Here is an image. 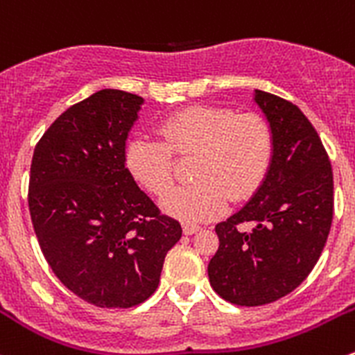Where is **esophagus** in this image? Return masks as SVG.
I'll return each instance as SVG.
<instances>
[{
  "label": "esophagus",
  "mask_w": 355,
  "mask_h": 355,
  "mask_svg": "<svg viewBox=\"0 0 355 355\" xmlns=\"http://www.w3.org/2000/svg\"><path fill=\"white\" fill-rule=\"evenodd\" d=\"M196 231H200V226H195V224H184V226H182V233L184 234H193L196 233Z\"/></svg>",
  "instance_id": "1"
}]
</instances>
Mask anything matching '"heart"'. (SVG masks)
<instances>
[{
  "mask_svg": "<svg viewBox=\"0 0 355 355\" xmlns=\"http://www.w3.org/2000/svg\"><path fill=\"white\" fill-rule=\"evenodd\" d=\"M160 139L136 138L125 148L131 176L153 195L173 184L174 157L195 155L193 184L171 189L160 205L186 223H202L223 212L227 200L240 202L257 189L271 167L275 135L261 114L196 105L164 119Z\"/></svg>",
  "mask_w": 355,
  "mask_h": 355,
  "instance_id": "b5f03b06",
  "label": "heart"
}]
</instances>
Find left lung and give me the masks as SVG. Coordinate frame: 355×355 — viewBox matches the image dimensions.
Instances as JSON below:
<instances>
[{
    "mask_svg": "<svg viewBox=\"0 0 355 355\" xmlns=\"http://www.w3.org/2000/svg\"><path fill=\"white\" fill-rule=\"evenodd\" d=\"M254 100L272 128L275 155L250 202L216 226L219 248L209 262L217 295L247 307L288 295L307 278L333 220L331 164L314 125L276 94L255 89Z\"/></svg>",
    "mask_w": 355,
    "mask_h": 355,
    "instance_id": "1",
    "label": "left lung"
}]
</instances>
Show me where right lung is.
Masks as SVG:
<instances>
[{
	"label": "right lung",
	"instance_id": "add662e5",
	"mask_svg": "<svg viewBox=\"0 0 355 355\" xmlns=\"http://www.w3.org/2000/svg\"><path fill=\"white\" fill-rule=\"evenodd\" d=\"M141 105L121 89L91 94L48 128L31 164L29 210L44 259L96 307L128 309L152 297L182 234L125 167Z\"/></svg>",
	"mask_w": 355,
	"mask_h": 355
}]
</instances>
